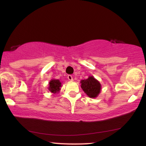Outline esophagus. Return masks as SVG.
I'll use <instances>...</instances> for the list:
<instances>
[{"label":"esophagus","mask_w":146,"mask_h":146,"mask_svg":"<svg viewBox=\"0 0 146 146\" xmlns=\"http://www.w3.org/2000/svg\"><path fill=\"white\" fill-rule=\"evenodd\" d=\"M68 79L69 80L72 81L73 80V76L72 75H68Z\"/></svg>","instance_id":"obj_1"}]
</instances>
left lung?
<instances>
[{
  "mask_svg": "<svg viewBox=\"0 0 146 146\" xmlns=\"http://www.w3.org/2000/svg\"><path fill=\"white\" fill-rule=\"evenodd\" d=\"M80 83L82 89L90 98H95L98 96L100 93L102 86L100 82L93 76H89L88 78L82 80Z\"/></svg>",
  "mask_w": 146,
  "mask_h": 146,
  "instance_id": "obj_1",
  "label": "left lung"
}]
</instances>
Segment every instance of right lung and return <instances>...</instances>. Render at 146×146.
I'll return each instance as SVG.
<instances>
[{
    "label": "right lung",
    "instance_id": "right-lung-1",
    "mask_svg": "<svg viewBox=\"0 0 146 146\" xmlns=\"http://www.w3.org/2000/svg\"><path fill=\"white\" fill-rule=\"evenodd\" d=\"M48 90L50 92H51L52 93L56 94L58 93L60 88L62 87V83L59 80H56V79H52L49 82L48 84Z\"/></svg>",
    "mask_w": 146,
    "mask_h": 146
}]
</instances>
